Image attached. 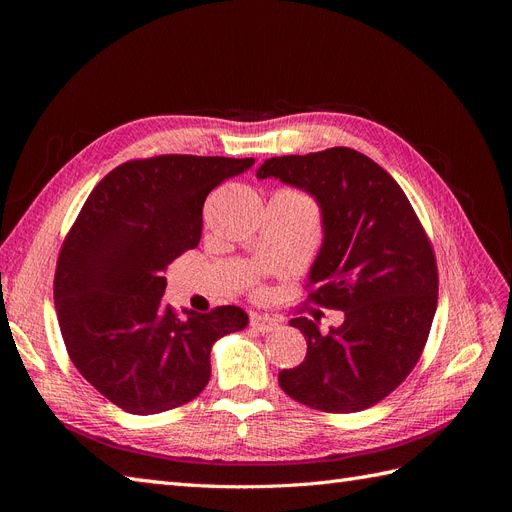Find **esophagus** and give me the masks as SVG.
<instances>
[{"mask_svg":"<svg viewBox=\"0 0 512 512\" xmlns=\"http://www.w3.org/2000/svg\"><path fill=\"white\" fill-rule=\"evenodd\" d=\"M250 324H252V329H256L260 333H273L277 327H280V320H275L271 316H258L256 314V316H252Z\"/></svg>","mask_w":512,"mask_h":512,"instance_id":"obj_1","label":"esophagus"}]
</instances>
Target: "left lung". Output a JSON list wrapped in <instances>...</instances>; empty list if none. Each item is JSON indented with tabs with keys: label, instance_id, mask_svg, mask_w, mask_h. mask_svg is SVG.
<instances>
[{
	"label": "left lung",
	"instance_id": "8db88e82",
	"mask_svg": "<svg viewBox=\"0 0 512 512\" xmlns=\"http://www.w3.org/2000/svg\"><path fill=\"white\" fill-rule=\"evenodd\" d=\"M258 179H280L314 196L322 245L309 269L318 305L342 309V327L320 333L292 318L307 339L305 361L280 371V386L324 412H359L406 380L438 307V267L408 196L374 160L348 147L271 158Z\"/></svg>",
	"mask_w": 512,
	"mask_h": 512
}]
</instances>
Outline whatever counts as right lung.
Wrapping results in <instances>:
<instances>
[{
	"instance_id": "add662e5",
	"label": "right lung",
	"mask_w": 512,
	"mask_h": 512,
	"mask_svg": "<svg viewBox=\"0 0 512 512\" xmlns=\"http://www.w3.org/2000/svg\"><path fill=\"white\" fill-rule=\"evenodd\" d=\"M254 158L158 156L111 170L59 252L55 309L81 376L130 414L188 404L211 376V348L247 327L237 305L209 314L162 301L166 267L203 235V205Z\"/></svg>"
}]
</instances>
